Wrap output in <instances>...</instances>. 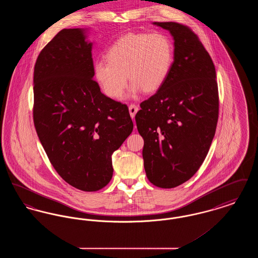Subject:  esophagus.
<instances>
[{"label":"esophagus","mask_w":258,"mask_h":258,"mask_svg":"<svg viewBox=\"0 0 258 258\" xmlns=\"http://www.w3.org/2000/svg\"><path fill=\"white\" fill-rule=\"evenodd\" d=\"M128 111H130L131 117H132V118H135V114H136L137 111H138V106H136L135 104H131V105L128 106Z\"/></svg>","instance_id":"34e87169"}]
</instances>
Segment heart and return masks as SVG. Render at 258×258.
Instances as JSON below:
<instances>
[{"mask_svg": "<svg viewBox=\"0 0 258 258\" xmlns=\"http://www.w3.org/2000/svg\"><path fill=\"white\" fill-rule=\"evenodd\" d=\"M107 61H98L94 75L104 94L120 98L127 84L133 94L153 93L163 85L174 61L172 40L164 34H127L117 39L106 52Z\"/></svg>", "mask_w": 258, "mask_h": 258, "instance_id": "b5f03b06", "label": "heart"}]
</instances>
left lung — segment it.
Wrapping results in <instances>:
<instances>
[{"label": "left lung", "instance_id": "obj_1", "mask_svg": "<svg viewBox=\"0 0 258 258\" xmlns=\"http://www.w3.org/2000/svg\"><path fill=\"white\" fill-rule=\"evenodd\" d=\"M174 39L170 74L158 92L140 104L137 130L149 181L172 188L189 180L205 160L219 118L214 62L197 35L176 22H154Z\"/></svg>", "mask_w": 258, "mask_h": 258}]
</instances>
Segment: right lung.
<instances>
[{"instance_id": "obj_1", "label": "right lung", "mask_w": 258, "mask_h": 258, "mask_svg": "<svg viewBox=\"0 0 258 258\" xmlns=\"http://www.w3.org/2000/svg\"><path fill=\"white\" fill-rule=\"evenodd\" d=\"M87 29L60 31L37 57L34 123L51 164L84 191L110 182L112 154L132 134L125 104L106 97L94 78Z\"/></svg>"}]
</instances>
